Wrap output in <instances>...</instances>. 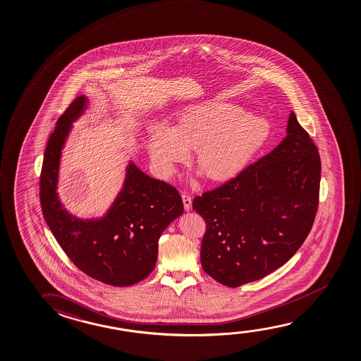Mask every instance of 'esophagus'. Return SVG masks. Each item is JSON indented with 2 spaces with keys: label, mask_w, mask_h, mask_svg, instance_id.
I'll use <instances>...</instances> for the list:
<instances>
[{
  "label": "esophagus",
  "mask_w": 361,
  "mask_h": 361,
  "mask_svg": "<svg viewBox=\"0 0 361 361\" xmlns=\"http://www.w3.org/2000/svg\"><path fill=\"white\" fill-rule=\"evenodd\" d=\"M181 197H183V207L186 211H190L191 207H192V200H191V196L188 194L181 195Z\"/></svg>",
  "instance_id": "obj_1"
}]
</instances>
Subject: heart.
<instances>
[{
	"instance_id": "1",
	"label": "heart",
	"mask_w": 361,
	"mask_h": 361,
	"mask_svg": "<svg viewBox=\"0 0 361 361\" xmlns=\"http://www.w3.org/2000/svg\"><path fill=\"white\" fill-rule=\"evenodd\" d=\"M271 134L269 123L250 116L230 103L191 105L178 116L173 129L160 126L152 133L147 149L157 171L169 176L195 149V165L211 181H225L240 173Z\"/></svg>"
}]
</instances>
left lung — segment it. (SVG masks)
Segmentation results:
<instances>
[{"label":"left lung","instance_id":"8db88e82","mask_svg":"<svg viewBox=\"0 0 361 361\" xmlns=\"http://www.w3.org/2000/svg\"><path fill=\"white\" fill-rule=\"evenodd\" d=\"M320 171L318 147L292 111L277 147L195 197L192 207L206 222L204 272L237 288L287 263L313 227Z\"/></svg>","mask_w":361,"mask_h":361}]
</instances>
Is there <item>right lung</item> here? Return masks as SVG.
Instances as JSON below:
<instances>
[{
    "label": "right lung",
    "instance_id": "add662e5",
    "mask_svg": "<svg viewBox=\"0 0 361 361\" xmlns=\"http://www.w3.org/2000/svg\"><path fill=\"white\" fill-rule=\"evenodd\" d=\"M77 97L58 119L43 157L39 200L43 217L59 246L82 272L99 282L128 287L152 272L162 231L183 212L181 196L170 183L147 176L130 162L123 190L104 217L79 220L58 200V170L72 121L83 113Z\"/></svg>",
    "mask_w": 361,
    "mask_h": 361
}]
</instances>
